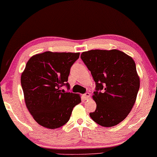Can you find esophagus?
Returning a JSON list of instances; mask_svg holds the SVG:
<instances>
[{
	"instance_id": "34e87169",
	"label": "esophagus",
	"mask_w": 157,
	"mask_h": 157,
	"mask_svg": "<svg viewBox=\"0 0 157 157\" xmlns=\"http://www.w3.org/2000/svg\"><path fill=\"white\" fill-rule=\"evenodd\" d=\"M82 96H83V98H84L85 100H87V99L89 98V97H90V94H89V93L87 92V93H85V94H83Z\"/></svg>"
}]
</instances>
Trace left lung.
Instances as JSON below:
<instances>
[{
  "label": "left lung",
  "instance_id": "1",
  "mask_svg": "<svg viewBox=\"0 0 157 157\" xmlns=\"http://www.w3.org/2000/svg\"><path fill=\"white\" fill-rule=\"evenodd\" d=\"M81 58L95 82L93 98L97 107L89 115L101 126L117 125L130 113L139 91L135 62L117 49L88 51Z\"/></svg>",
  "mask_w": 157,
  "mask_h": 157
}]
</instances>
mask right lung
Wrapping results in <instances>:
<instances>
[{
	"mask_svg": "<svg viewBox=\"0 0 157 157\" xmlns=\"http://www.w3.org/2000/svg\"><path fill=\"white\" fill-rule=\"evenodd\" d=\"M79 53L46 52L33 56L21 74V84L25 105L34 119L52 129L69 121L72 109L81 103L78 94L65 92L70 68L79 58Z\"/></svg>",
	"mask_w": 157,
	"mask_h": 157,
	"instance_id": "right-lung-1",
	"label": "right lung"
}]
</instances>
